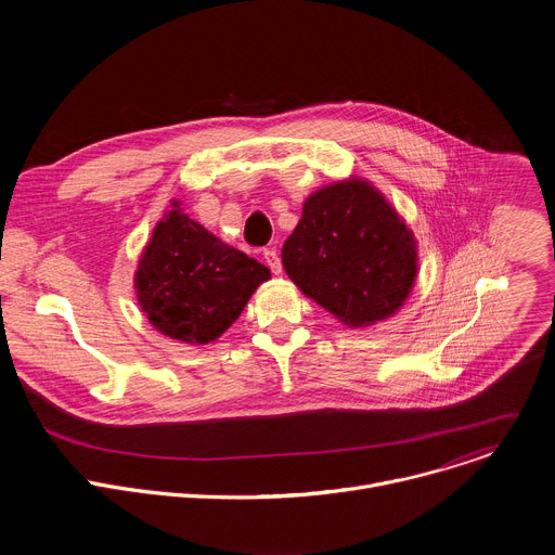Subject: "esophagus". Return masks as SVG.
I'll return each instance as SVG.
<instances>
[{
	"label": "esophagus",
	"instance_id": "34e87169",
	"mask_svg": "<svg viewBox=\"0 0 555 555\" xmlns=\"http://www.w3.org/2000/svg\"><path fill=\"white\" fill-rule=\"evenodd\" d=\"M263 261H266V266L272 270V274H281V257H279V253L274 250V248H266L263 250Z\"/></svg>",
	"mask_w": 555,
	"mask_h": 555
}]
</instances>
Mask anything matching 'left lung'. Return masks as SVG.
Returning a JSON list of instances; mask_svg holds the SVG:
<instances>
[{
    "mask_svg": "<svg viewBox=\"0 0 555 555\" xmlns=\"http://www.w3.org/2000/svg\"><path fill=\"white\" fill-rule=\"evenodd\" d=\"M281 261L307 298L353 330L398 313L420 272L415 232L358 176L330 182L302 202Z\"/></svg>",
    "mask_w": 555,
    "mask_h": 555,
    "instance_id": "obj_1",
    "label": "left lung"
}]
</instances>
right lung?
Masks as SVG:
<instances>
[{
    "mask_svg": "<svg viewBox=\"0 0 555 555\" xmlns=\"http://www.w3.org/2000/svg\"><path fill=\"white\" fill-rule=\"evenodd\" d=\"M270 270L191 219L180 199L155 223L140 253L133 289L153 330L184 345L215 343Z\"/></svg>",
    "mask_w": 555,
    "mask_h": 555,
    "instance_id": "obj_1",
    "label": "right lung"
}]
</instances>
